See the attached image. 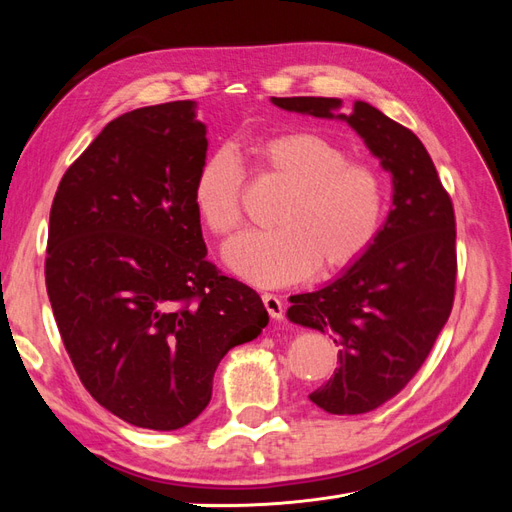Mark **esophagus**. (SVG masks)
<instances>
[{
	"label": "esophagus",
	"mask_w": 512,
	"mask_h": 512,
	"mask_svg": "<svg viewBox=\"0 0 512 512\" xmlns=\"http://www.w3.org/2000/svg\"><path fill=\"white\" fill-rule=\"evenodd\" d=\"M262 303H265L267 312L273 320H282L284 318V301L277 297V294H271V292H265L262 294Z\"/></svg>",
	"instance_id": "esophagus-1"
}]
</instances>
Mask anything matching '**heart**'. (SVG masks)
I'll return each instance as SVG.
<instances>
[{"instance_id": "1", "label": "heart", "mask_w": 512, "mask_h": 512, "mask_svg": "<svg viewBox=\"0 0 512 512\" xmlns=\"http://www.w3.org/2000/svg\"><path fill=\"white\" fill-rule=\"evenodd\" d=\"M260 164L290 190L275 211L273 230H245L224 245L226 265L258 286H288L316 269H344L374 243L386 190L378 170L348 160L333 138L294 130L256 147ZM192 200L203 224L230 235L243 222V166L235 151L218 149L200 164Z\"/></svg>"}]
</instances>
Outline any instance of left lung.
Returning a JSON list of instances; mask_svg holds the SVG:
<instances>
[{
  "instance_id": "1",
  "label": "left lung",
  "mask_w": 512,
  "mask_h": 512,
  "mask_svg": "<svg viewBox=\"0 0 512 512\" xmlns=\"http://www.w3.org/2000/svg\"><path fill=\"white\" fill-rule=\"evenodd\" d=\"M290 113L339 119L391 173L393 207L367 250L314 292L290 297L288 320L339 344L335 376L309 399L329 414H365L414 378L451 316L455 211L425 145L408 128L356 100L271 98Z\"/></svg>"
}]
</instances>
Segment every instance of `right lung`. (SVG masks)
Listing matches in <instances>:
<instances>
[{
	"label": "right lung",
	"mask_w": 512,
	"mask_h": 512,
	"mask_svg": "<svg viewBox=\"0 0 512 512\" xmlns=\"http://www.w3.org/2000/svg\"><path fill=\"white\" fill-rule=\"evenodd\" d=\"M196 102L113 119L61 177L46 292L85 389L143 429H181L224 354L269 324L262 299L207 260L192 190L207 160Z\"/></svg>",
	"instance_id": "obj_1"
}]
</instances>
